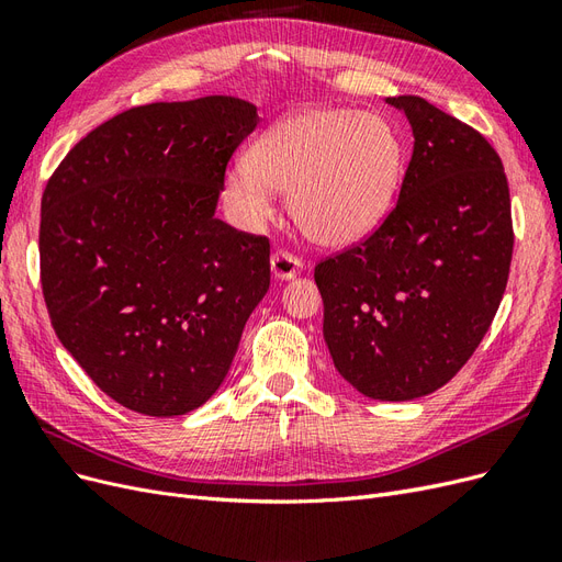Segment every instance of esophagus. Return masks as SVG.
Instances as JSON below:
<instances>
[{
  "mask_svg": "<svg viewBox=\"0 0 562 562\" xmlns=\"http://www.w3.org/2000/svg\"><path fill=\"white\" fill-rule=\"evenodd\" d=\"M269 262H271V277H274L277 281H291L300 274V269H302V262L285 250H277L274 255H271Z\"/></svg>",
  "mask_w": 562,
  "mask_h": 562,
  "instance_id": "obj_1",
  "label": "esophagus"
}]
</instances>
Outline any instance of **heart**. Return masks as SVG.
<instances>
[{
	"label": "heart",
	"mask_w": 562,
	"mask_h": 562,
	"mask_svg": "<svg viewBox=\"0 0 562 562\" xmlns=\"http://www.w3.org/2000/svg\"><path fill=\"white\" fill-rule=\"evenodd\" d=\"M250 159L225 173L236 225L260 229L288 192L300 229L323 246H349L375 229L396 196L403 145L384 116L337 108L295 112L267 128Z\"/></svg>",
	"instance_id": "1"
}]
</instances>
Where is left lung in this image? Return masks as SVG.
<instances>
[{
  "label": "left lung",
  "instance_id": "left-lung-1",
  "mask_svg": "<svg viewBox=\"0 0 562 562\" xmlns=\"http://www.w3.org/2000/svg\"><path fill=\"white\" fill-rule=\"evenodd\" d=\"M413 128L396 209L314 269L323 339L356 391L413 401L450 382L495 318L514 252L502 159L419 95L384 98Z\"/></svg>",
  "mask_w": 562,
  "mask_h": 562
}]
</instances>
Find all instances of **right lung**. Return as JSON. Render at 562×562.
Instances as JSON below:
<instances>
[{"label": "right lung", "mask_w": 562, "mask_h": 562, "mask_svg": "<svg viewBox=\"0 0 562 562\" xmlns=\"http://www.w3.org/2000/svg\"><path fill=\"white\" fill-rule=\"evenodd\" d=\"M258 124V108L229 95L133 108L81 138L46 184L50 323L133 413L206 403L269 291V241L215 217L225 166Z\"/></svg>", "instance_id": "add662e5"}]
</instances>
